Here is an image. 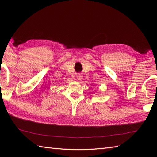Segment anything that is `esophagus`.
<instances>
[{
  "mask_svg": "<svg viewBox=\"0 0 157 157\" xmlns=\"http://www.w3.org/2000/svg\"><path fill=\"white\" fill-rule=\"evenodd\" d=\"M78 79H79V80H81V79H82V75H79L78 76Z\"/></svg>",
  "mask_w": 157,
  "mask_h": 157,
  "instance_id": "obj_1",
  "label": "esophagus"
}]
</instances>
